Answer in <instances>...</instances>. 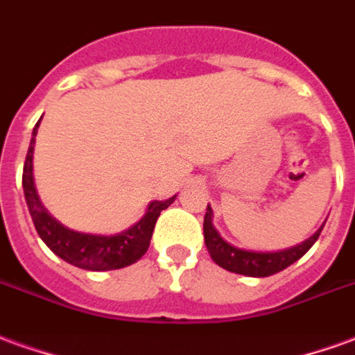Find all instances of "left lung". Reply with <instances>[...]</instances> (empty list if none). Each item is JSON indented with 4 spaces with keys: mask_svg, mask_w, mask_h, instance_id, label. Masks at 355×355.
<instances>
[{
    "mask_svg": "<svg viewBox=\"0 0 355 355\" xmlns=\"http://www.w3.org/2000/svg\"><path fill=\"white\" fill-rule=\"evenodd\" d=\"M214 211L209 208L206 209L204 216V242L208 248L211 259L216 261L217 265L229 270V272L244 274V276H253V278H265V276H272V274L280 272L289 265H293L295 261H299L314 245V242L320 236L323 225L318 231L304 240L302 244L293 245L289 250H282V252H248V250H240L234 248L229 242H225L221 234L216 231V227L211 223Z\"/></svg>",
    "mask_w": 355,
    "mask_h": 355,
    "instance_id": "8db88e82",
    "label": "left lung"
}]
</instances>
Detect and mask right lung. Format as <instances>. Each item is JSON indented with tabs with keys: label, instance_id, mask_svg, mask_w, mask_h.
Returning <instances> with one entry per match:
<instances>
[{
	"label": "right lung",
	"instance_id": "right-lung-1",
	"mask_svg": "<svg viewBox=\"0 0 355 355\" xmlns=\"http://www.w3.org/2000/svg\"><path fill=\"white\" fill-rule=\"evenodd\" d=\"M37 126L32 132V141L28 147V155L24 160V172H22V187L30 216L35 225V231L45 242L51 252L56 253L66 263L85 270H117L124 266L136 263L144 257L147 248L151 244L153 229L159 219L160 211L166 209L174 202L175 196L168 200H155L147 206L146 216L138 223L130 227L128 231L113 236H102V234H85V232L71 231L64 227L60 221H56L45 206L41 204L35 185H33V144Z\"/></svg>",
	"mask_w": 355,
	"mask_h": 355
}]
</instances>
